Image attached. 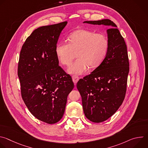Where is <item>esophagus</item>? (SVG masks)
Masks as SVG:
<instances>
[{
    "mask_svg": "<svg viewBox=\"0 0 148 148\" xmlns=\"http://www.w3.org/2000/svg\"><path fill=\"white\" fill-rule=\"evenodd\" d=\"M72 79H73V81L74 82V83L76 84L79 80V77H78V76H77L76 75H74L72 76Z\"/></svg>",
    "mask_w": 148,
    "mask_h": 148,
    "instance_id": "34e87169",
    "label": "esophagus"
}]
</instances>
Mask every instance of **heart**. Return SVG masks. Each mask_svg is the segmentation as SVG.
Returning a JSON list of instances; mask_svg holds the SVG:
<instances>
[{
	"instance_id": "heart-1",
	"label": "heart",
	"mask_w": 148,
	"mask_h": 148,
	"mask_svg": "<svg viewBox=\"0 0 148 148\" xmlns=\"http://www.w3.org/2000/svg\"><path fill=\"white\" fill-rule=\"evenodd\" d=\"M69 43H58L56 47V55L62 64L70 66L77 54L78 58L69 67L71 74H81L88 67H98L107 55L109 41L104 34L79 29L70 34Z\"/></svg>"
}]
</instances>
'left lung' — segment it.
<instances>
[{
    "label": "left lung",
    "mask_w": 148,
    "mask_h": 148,
    "mask_svg": "<svg viewBox=\"0 0 148 148\" xmlns=\"http://www.w3.org/2000/svg\"><path fill=\"white\" fill-rule=\"evenodd\" d=\"M84 23L110 26L107 30L109 47L106 57L90 74L79 79L77 84L84 114L90 121L99 123L113 115L124 100L130 71L127 47L111 20Z\"/></svg>",
    "instance_id": "8db88e82"
}]
</instances>
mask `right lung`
Segmentation results:
<instances>
[{
	"instance_id": "add662e5",
	"label": "right lung",
	"mask_w": 148,
	"mask_h": 148,
	"mask_svg": "<svg viewBox=\"0 0 148 148\" xmlns=\"http://www.w3.org/2000/svg\"><path fill=\"white\" fill-rule=\"evenodd\" d=\"M67 22L41 26L26 40L20 51L17 74L22 99L32 114L47 123L64 115L67 97L74 88L71 77L58 66V37Z\"/></svg>"
}]
</instances>
